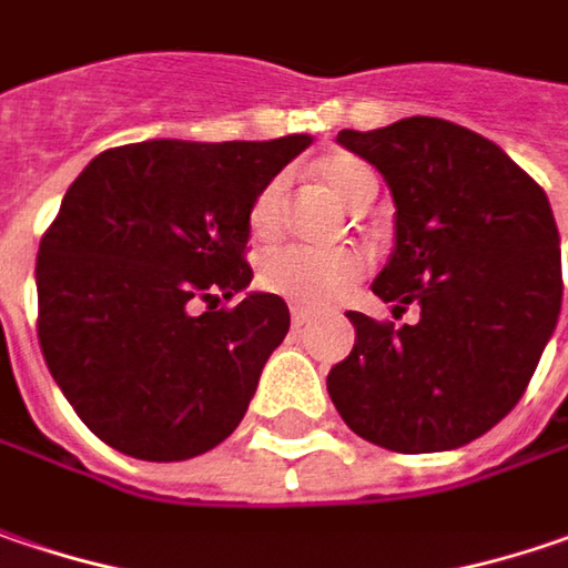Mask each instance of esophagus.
<instances>
[{
  "label": "esophagus",
  "mask_w": 568,
  "mask_h": 568,
  "mask_svg": "<svg viewBox=\"0 0 568 568\" xmlns=\"http://www.w3.org/2000/svg\"><path fill=\"white\" fill-rule=\"evenodd\" d=\"M291 320H294V326L300 328L313 320V313H310V310H303V306H294V310H291Z\"/></svg>",
  "instance_id": "34e87169"
}]
</instances>
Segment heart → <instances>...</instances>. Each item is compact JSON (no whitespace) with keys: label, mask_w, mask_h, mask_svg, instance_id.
Instances as JSON below:
<instances>
[{"label":"heart","mask_w":568,"mask_h":568,"mask_svg":"<svg viewBox=\"0 0 568 568\" xmlns=\"http://www.w3.org/2000/svg\"><path fill=\"white\" fill-rule=\"evenodd\" d=\"M316 179L335 191L348 207H367L377 194V175L374 169L355 153L332 150L316 159L313 165ZM284 201L287 185L284 179H271L268 185L255 194L248 207V230L255 240H274L284 223ZM364 274V258L355 248H306V245H281L271 248L262 258L258 281L268 294L291 300L306 310L328 306L338 297H345Z\"/></svg>","instance_id":"b5f03b06"}]
</instances>
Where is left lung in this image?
<instances>
[{
    "label": "left lung",
    "instance_id": "1",
    "mask_svg": "<svg viewBox=\"0 0 568 568\" xmlns=\"http://www.w3.org/2000/svg\"><path fill=\"white\" fill-rule=\"evenodd\" d=\"M396 204V242L374 294L415 326L348 313L355 348L328 371L345 425L399 454L454 450L525 396L559 306L562 258L550 201L493 140L440 118L342 130Z\"/></svg>",
    "mask_w": 568,
    "mask_h": 568
}]
</instances>
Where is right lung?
<instances>
[{
    "label": "right lung",
    "instance_id": "1",
    "mask_svg": "<svg viewBox=\"0 0 568 568\" xmlns=\"http://www.w3.org/2000/svg\"><path fill=\"white\" fill-rule=\"evenodd\" d=\"M310 143L146 140L104 150L70 185L38 248V338L75 415L114 450L172 464L236 432L291 313L258 291L216 303L252 281L255 194Z\"/></svg>",
    "mask_w": 568,
    "mask_h": 568
}]
</instances>
